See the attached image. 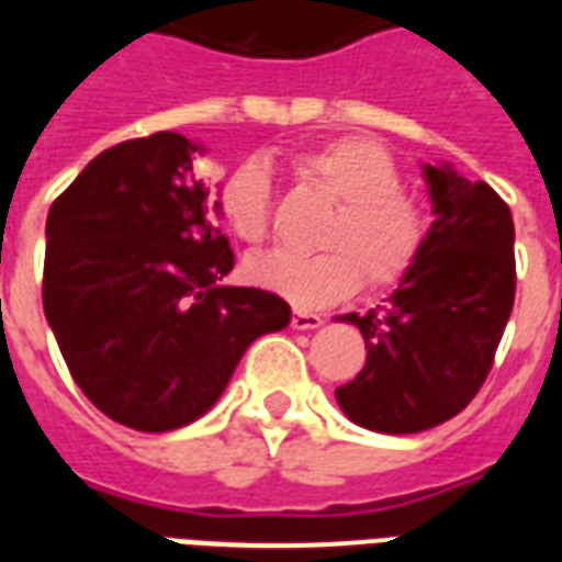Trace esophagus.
Returning a JSON list of instances; mask_svg holds the SVG:
<instances>
[{
	"label": "esophagus",
	"instance_id": "esophagus-1",
	"mask_svg": "<svg viewBox=\"0 0 562 562\" xmlns=\"http://www.w3.org/2000/svg\"><path fill=\"white\" fill-rule=\"evenodd\" d=\"M322 325V316L318 313H306V310H294L292 313V328L297 330H313Z\"/></svg>",
	"mask_w": 562,
	"mask_h": 562
}]
</instances>
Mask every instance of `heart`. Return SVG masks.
Here are the masks:
<instances>
[{"label":"heart","instance_id":"1","mask_svg":"<svg viewBox=\"0 0 562 562\" xmlns=\"http://www.w3.org/2000/svg\"><path fill=\"white\" fill-rule=\"evenodd\" d=\"M292 171L340 201L322 234L325 252H268L246 261L258 289L289 304L328 306L367 285L385 292L401 285L430 244V213L422 198L403 189L401 165L389 149L367 138H337L292 156ZM220 216L249 246L268 240L273 189L261 161L237 165L220 186Z\"/></svg>","mask_w":562,"mask_h":562}]
</instances>
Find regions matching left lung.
I'll list each match as a JSON object with an SVG mask.
<instances>
[{"instance_id": "obj_1", "label": "left lung", "mask_w": 562, "mask_h": 562, "mask_svg": "<svg viewBox=\"0 0 562 562\" xmlns=\"http://www.w3.org/2000/svg\"><path fill=\"white\" fill-rule=\"evenodd\" d=\"M436 220L418 268L385 306L349 313L364 370L337 389L340 409L379 434H422L479 394L515 304V222L487 183L424 168Z\"/></svg>"}]
</instances>
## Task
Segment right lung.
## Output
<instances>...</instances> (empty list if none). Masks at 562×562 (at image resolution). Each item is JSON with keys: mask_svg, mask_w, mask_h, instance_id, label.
<instances>
[{"mask_svg": "<svg viewBox=\"0 0 562 562\" xmlns=\"http://www.w3.org/2000/svg\"><path fill=\"white\" fill-rule=\"evenodd\" d=\"M195 144L156 132L104 149L47 213L42 301L78 389L111 422L165 434L207 413L280 294L222 285L234 252Z\"/></svg>", "mask_w": 562, "mask_h": 562, "instance_id": "obj_1", "label": "right lung"}]
</instances>
